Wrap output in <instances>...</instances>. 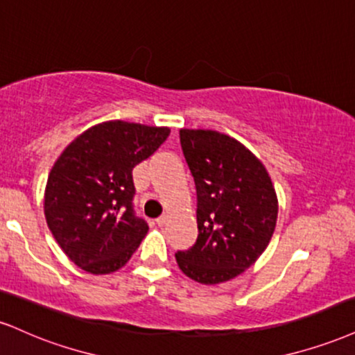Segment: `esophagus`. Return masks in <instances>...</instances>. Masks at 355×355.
<instances>
[{
    "label": "esophagus",
    "instance_id": "obj_1",
    "mask_svg": "<svg viewBox=\"0 0 355 355\" xmlns=\"http://www.w3.org/2000/svg\"><path fill=\"white\" fill-rule=\"evenodd\" d=\"M155 221H157V225H159V226H164L166 223V216H159V218H157Z\"/></svg>",
    "mask_w": 355,
    "mask_h": 355
}]
</instances>
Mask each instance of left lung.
<instances>
[{"label": "left lung", "instance_id": "8db88e82", "mask_svg": "<svg viewBox=\"0 0 355 355\" xmlns=\"http://www.w3.org/2000/svg\"><path fill=\"white\" fill-rule=\"evenodd\" d=\"M180 145L195 182L198 238L175 258L196 283H225L266 250L277 218L276 191L261 162L232 137L182 129Z\"/></svg>", "mask_w": 355, "mask_h": 355}]
</instances>
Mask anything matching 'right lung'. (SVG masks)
<instances>
[{
    "label": "right lung",
    "instance_id": "right-lung-1",
    "mask_svg": "<svg viewBox=\"0 0 355 355\" xmlns=\"http://www.w3.org/2000/svg\"><path fill=\"white\" fill-rule=\"evenodd\" d=\"M168 134L166 127L102 122L55 160L44 193L46 221L67 258L84 271H117L145 238L148 225L135 215L132 170Z\"/></svg>",
    "mask_w": 355,
    "mask_h": 355
}]
</instances>
